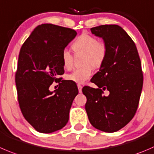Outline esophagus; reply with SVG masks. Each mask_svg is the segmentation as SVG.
<instances>
[{
	"label": "esophagus",
	"instance_id": "esophagus-1",
	"mask_svg": "<svg viewBox=\"0 0 154 154\" xmlns=\"http://www.w3.org/2000/svg\"><path fill=\"white\" fill-rule=\"evenodd\" d=\"M77 88H78L79 92H80V93H81L82 92V86L81 85H80V84L77 85Z\"/></svg>",
	"mask_w": 154,
	"mask_h": 154
}]
</instances>
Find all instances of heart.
Segmentation results:
<instances>
[{"instance_id":"heart-1","label":"heart","mask_w":154,"mask_h":154,"mask_svg":"<svg viewBox=\"0 0 154 154\" xmlns=\"http://www.w3.org/2000/svg\"><path fill=\"white\" fill-rule=\"evenodd\" d=\"M76 55H84L83 68L76 69L68 75V79L74 83H84L93 74L92 67L101 66L107 56V46L103 41H98L91 34L83 33L77 37L72 45ZM62 62L63 67L67 70L71 69L74 65V58L68 49L62 52Z\"/></svg>"}]
</instances>
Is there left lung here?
<instances>
[{
  "instance_id": "obj_1",
  "label": "left lung",
  "mask_w": 154,
  "mask_h": 154,
  "mask_svg": "<svg viewBox=\"0 0 154 154\" xmlns=\"http://www.w3.org/2000/svg\"><path fill=\"white\" fill-rule=\"evenodd\" d=\"M107 46L105 59L99 71L91 79L98 89L86 86L85 105L92 126L105 132L124 127L135 116L143 86L141 63L132 38L117 25H103L91 28ZM110 94L104 97L103 90Z\"/></svg>"
}]
</instances>
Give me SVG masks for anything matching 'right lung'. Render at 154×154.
Here are the masks:
<instances>
[{
  "mask_svg": "<svg viewBox=\"0 0 154 154\" xmlns=\"http://www.w3.org/2000/svg\"><path fill=\"white\" fill-rule=\"evenodd\" d=\"M76 35L71 28L42 24L21 47L15 79L18 101L25 120L41 133L56 132L67 124L78 94L74 83L58 78L65 72L62 50ZM54 81L60 86L51 92L49 86Z\"/></svg>",
  "mask_w": 154,
  "mask_h": 154,
  "instance_id": "add662e5",
  "label": "right lung"
}]
</instances>
